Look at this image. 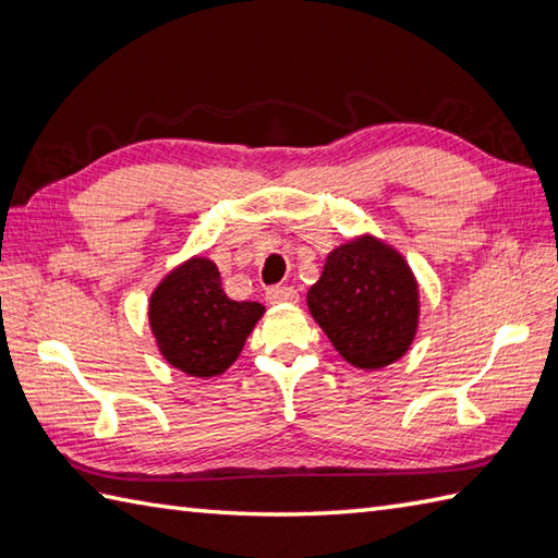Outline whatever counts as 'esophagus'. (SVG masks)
I'll return each mask as SVG.
<instances>
[{
	"label": "esophagus",
	"instance_id": "34e87169",
	"mask_svg": "<svg viewBox=\"0 0 558 558\" xmlns=\"http://www.w3.org/2000/svg\"><path fill=\"white\" fill-rule=\"evenodd\" d=\"M265 295L269 303H295L299 301V291H295L293 287H269Z\"/></svg>",
	"mask_w": 558,
	"mask_h": 558
}]
</instances>
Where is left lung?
Listing matches in <instances>:
<instances>
[{"mask_svg":"<svg viewBox=\"0 0 558 558\" xmlns=\"http://www.w3.org/2000/svg\"><path fill=\"white\" fill-rule=\"evenodd\" d=\"M307 307L345 361L377 369L415 337L417 283L399 253L365 236L329 253Z\"/></svg>","mask_w":558,"mask_h":558,"instance_id":"8db88e82","label":"left lung"}]
</instances>
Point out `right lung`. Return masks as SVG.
Segmentation results:
<instances>
[{
    "label": "right lung",
    "instance_id": "right-lung-1",
    "mask_svg": "<svg viewBox=\"0 0 558 558\" xmlns=\"http://www.w3.org/2000/svg\"><path fill=\"white\" fill-rule=\"evenodd\" d=\"M265 307L231 301L215 263L193 257L159 283L150 299V327L159 351L181 373L221 375L243 351Z\"/></svg>",
    "mask_w": 558,
    "mask_h": 558
}]
</instances>
